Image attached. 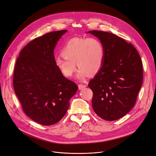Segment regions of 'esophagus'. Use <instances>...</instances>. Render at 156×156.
Listing matches in <instances>:
<instances>
[{"label": "esophagus", "instance_id": "obj_1", "mask_svg": "<svg viewBox=\"0 0 156 156\" xmlns=\"http://www.w3.org/2000/svg\"><path fill=\"white\" fill-rule=\"evenodd\" d=\"M86 87H87V85H83V84H79V85H78V88H79V89H80V90L83 89V88H86Z\"/></svg>", "mask_w": 156, "mask_h": 156}]
</instances>
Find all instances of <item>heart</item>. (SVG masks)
I'll use <instances>...</instances> for the list:
<instances>
[{
    "label": "heart",
    "mask_w": 156,
    "mask_h": 156,
    "mask_svg": "<svg viewBox=\"0 0 156 156\" xmlns=\"http://www.w3.org/2000/svg\"><path fill=\"white\" fill-rule=\"evenodd\" d=\"M61 54L55 59L56 67L66 77H71L79 68L77 77L84 79L101 70L104 59V47L98 38H73L63 47Z\"/></svg>",
    "instance_id": "b5f03b06"
}]
</instances>
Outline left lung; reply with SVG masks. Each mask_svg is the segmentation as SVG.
<instances>
[{
    "instance_id": "obj_1",
    "label": "left lung",
    "mask_w": 156,
    "mask_h": 156,
    "mask_svg": "<svg viewBox=\"0 0 156 156\" xmlns=\"http://www.w3.org/2000/svg\"><path fill=\"white\" fill-rule=\"evenodd\" d=\"M104 47L103 65L88 87L93 92L92 108L102 119L117 120L135 104L142 85L143 66L136 49L111 33L93 30Z\"/></svg>"
}]
</instances>
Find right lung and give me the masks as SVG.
I'll list each match as a JSON object with an SVG mask.
<instances>
[{"label": "right lung", "mask_w": 156, "mask_h": 156, "mask_svg": "<svg viewBox=\"0 0 156 156\" xmlns=\"http://www.w3.org/2000/svg\"><path fill=\"white\" fill-rule=\"evenodd\" d=\"M66 31H52L33 40L22 49L15 64L13 87L23 110L45 126L54 125L64 116L78 88L55 64V47Z\"/></svg>", "instance_id": "add662e5"}]
</instances>
